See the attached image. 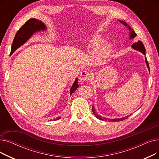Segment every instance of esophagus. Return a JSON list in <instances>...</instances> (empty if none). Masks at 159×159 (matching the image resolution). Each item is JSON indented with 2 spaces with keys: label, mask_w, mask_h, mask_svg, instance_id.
Here are the masks:
<instances>
[{
  "label": "esophagus",
  "mask_w": 159,
  "mask_h": 159,
  "mask_svg": "<svg viewBox=\"0 0 159 159\" xmlns=\"http://www.w3.org/2000/svg\"><path fill=\"white\" fill-rule=\"evenodd\" d=\"M89 73L87 71H82L80 75V79L82 81H85L89 78Z\"/></svg>",
  "instance_id": "obj_1"
}]
</instances>
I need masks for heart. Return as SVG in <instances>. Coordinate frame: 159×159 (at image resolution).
Wrapping results in <instances>:
<instances>
[{"label":"heart","mask_w":159,"mask_h":159,"mask_svg":"<svg viewBox=\"0 0 159 159\" xmlns=\"http://www.w3.org/2000/svg\"><path fill=\"white\" fill-rule=\"evenodd\" d=\"M104 43V39L102 37L98 35H93L90 37L86 43V46L88 48L97 50L96 51V58L98 59H103L107 58L111 53V46L110 44H105L101 45Z\"/></svg>","instance_id":"heart-1"}]
</instances>
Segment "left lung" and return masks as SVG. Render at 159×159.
<instances>
[{
	"label": "left lung",
	"mask_w": 159,
	"mask_h": 159,
	"mask_svg": "<svg viewBox=\"0 0 159 159\" xmlns=\"http://www.w3.org/2000/svg\"><path fill=\"white\" fill-rule=\"evenodd\" d=\"M119 21L122 24H124L125 26H128V29H129V30L130 31V32H129V33H130L129 39H133V38H135V37L137 36V34L135 33V32L134 31H133V29L131 28L130 26H128V24H127V23H126V22L122 21V20H119ZM131 47H132L133 49H136V50H137V51H139V52H142L144 55H146V49H145V48H144V46L143 43H142V42H141L140 40H139L138 42H137V43H133V44H132ZM145 61H146V65H147V66H148V70H149V64H148V62L147 58H146V57H145ZM92 111H93V114L95 115V116H96V117H97V119H98L99 120H101L117 122V121H120V120H125V119H126L128 117V116H125V117H122V118H120V119H109L106 118V117H102V116H101V115H97V113H96V111H95V108H94L93 106H92Z\"/></svg>",
	"instance_id": "left-lung-1"
}]
</instances>
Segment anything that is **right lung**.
Masks as SVG:
<instances>
[{"instance_id":"1","label":"right lung","mask_w":159,"mask_h":159,"mask_svg":"<svg viewBox=\"0 0 159 159\" xmlns=\"http://www.w3.org/2000/svg\"><path fill=\"white\" fill-rule=\"evenodd\" d=\"M47 28L45 26V24L41 20L34 18H31L28 20L16 32L13 41L10 54H13L16 49L20 47L25 43H26L27 40H28L35 33L40 31H44ZM78 79L77 78L75 80L73 86L70 89V95H72V93L78 88ZM60 119V116H58V118L55 119L54 120Z\"/></svg>"}]
</instances>
